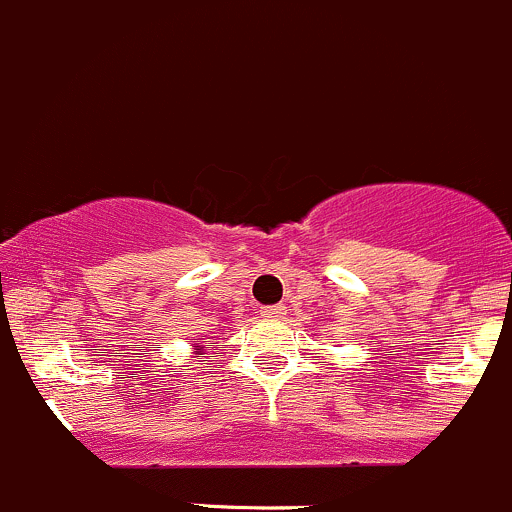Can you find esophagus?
Segmentation results:
<instances>
[{"instance_id":"obj_1","label":"esophagus","mask_w":512,"mask_h":512,"mask_svg":"<svg viewBox=\"0 0 512 512\" xmlns=\"http://www.w3.org/2000/svg\"><path fill=\"white\" fill-rule=\"evenodd\" d=\"M261 315L266 320H281L286 315V305H266V308H261Z\"/></svg>"}]
</instances>
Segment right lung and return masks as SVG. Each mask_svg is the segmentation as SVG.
I'll list each match as a JSON object with an SVG mask.
<instances>
[{"label":"right lung","mask_w":512,"mask_h":512,"mask_svg":"<svg viewBox=\"0 0 512 512\" xmlns=\"http://www.w3.org/2000/svg\"><path fill=\"white\" fill-rule=\"evenodd\" d=\"M197 347H199V345H197Z\"/></svg>","instance_id":"right-lung-1"}]
</instances>
